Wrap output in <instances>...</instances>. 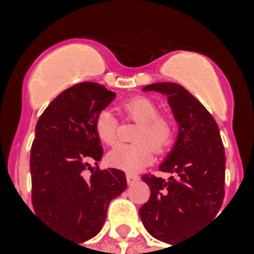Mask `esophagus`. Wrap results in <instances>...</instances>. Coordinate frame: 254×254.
<instances>
[{"label":"esophagus","instance_id":"34e87169","mask_svg":"<svg viewBox=\"0 0 254 254\" xmlns=\"http://www.w3.org/2000/svg\"><path fill=\"white\" fill-rule=\"evenodd\" d=\"M138 180H140V177H138L137 174H132V173H127V185H132V184H134V182L138 181Z\"/></svg>","mask_w":254,"mask_h":254}]
</instances>
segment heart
Wrapping results in <instances>:
<instances>
[{"label":"heart","mask_w":254,"mask_h":254,"mask_svg":"<svg viewBox=\"0 0 254 254\" xmlns=\"http://www.w3.org/2000/svg\"><path fill=\"white\" fill-rule=\"evenodd\" d=\"M122 109L140 125L133 134L132 144H120L106 156V162L120 170L136 173L148 166L156 152H163L171 143V122L159 116V109L154 102L144 96L127 100ZM95 133L102 143L113 145L118 138V122L109 110H102L95 118Z\"/></svg>","instance_id":"b5f03b06"}]
</instances>
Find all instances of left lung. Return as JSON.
<instances>
[{
  "mask_svg": "<svg viewBox=\"0 0 254 254\" xmlns=\"http://www.w3.org/2000/svg\"><path fill=\"white\" fill-rule=\"evenodd\" d=\"M143 91L167 96L178 122L176 144L159 170L169 180L144 174L151 189L140 208L144 227L156 240L171 244L188 238L222 207L226 156L218 124L198 100L182 85L155 83Z\"/></svg>",
  "mask_w": 254,
  "mask_h": 254,
  "instance_id": "8db88e82",
  "label": "left lung"
}]
</instances>
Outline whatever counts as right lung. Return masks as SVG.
Listing matches in <instances>:
<instances>
[{
  "label": "right lung",
  "instance_id": "add662e5",
  "mask_svg": "<svg viewBox=\"0 0 254 254\" xmlns=\"http://www.w3.org/2000/svg\"><path fill=\"white\" fill-rule=\"evenodd\" d=\"M116 92L96 83H80L58 95L38 120L31 147L32 205L49 226L84 242L98 234L107 207L127 189L125 173L92 169L103 155L95 118ZM93 174L87 179L83 171Z\"/></svg>",
  "mask_w": 254,
  "mask_h": 254
}]
</instances>
